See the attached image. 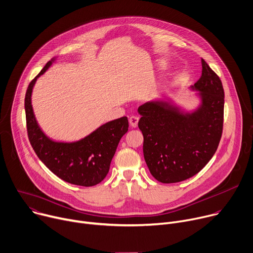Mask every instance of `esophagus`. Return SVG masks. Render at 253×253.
<instances>
[{
	"label": "esophagus",
	"mask_w": 253,
	"mask_h": 253,
	"mask_svg": "<svg viewBox=\"0 0 253 253\" xmlns=\"http://www.w3.org/2000/svg\"><path fill=\"white\" fill-rule=\"evenodd\" d=\"M138 121H139V118L137 116H131L129 118V123H130L131 127H133V128L137 127V125H138Z\"/></svg>",
	"instance_id": "1"
}]
</instances>
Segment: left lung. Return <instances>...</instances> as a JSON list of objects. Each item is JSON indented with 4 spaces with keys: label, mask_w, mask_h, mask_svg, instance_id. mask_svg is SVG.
<instances>
[{
    "label": "left lung",
    "mask_w": 253,
    "mask_h": 253,
    "mask_svg": "<svg viewBox=\"0 0 253 253\" xmlns=\"http://www.w3.org/2000/svg\"><path fill=\"white\" fill-rule=\"evenodd\" d=\"M191 88L201 101L192 112L170 100L151 101L138 108L145 163L160 182H178L197 174L210 162L221 139L224 89L204 59L202 76Z\"/></svg>",
    "instance_id": "left-lung-1"
}]
</instances>
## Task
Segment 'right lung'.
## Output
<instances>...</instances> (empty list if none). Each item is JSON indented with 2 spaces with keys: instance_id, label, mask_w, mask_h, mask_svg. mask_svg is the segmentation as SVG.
<instances>
[{
  "instance_id": "obj_1",
  "label": "right lung",
  "mask_w": 253,
  "mask_h": 253,
  "mask_svg": "<svg viewBox=\"0 0 253 253\" xmlns=\"http://www.w3.org/2000/svg\"><path fill=\"white\" fill-rule=\"evenodd\" d=\"M54 60L52 58L45 64L28 85L25 96L28 138L39 159L59 178L77 186H96L109 172L119 141L128 131V118L121 117L107 122L78 141L59 142L50 139L36 121L31 95L37 79Z\"/></svg>"
}]
</instances>
